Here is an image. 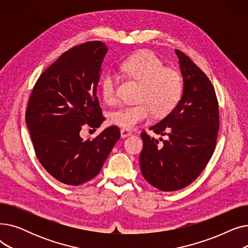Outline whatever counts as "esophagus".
<instances>
[{
    "mask_svg": "<svg viewBox=\"0 0 248 248\" xmlns=\"http://www.w3.org/2000/svg\"><path fill=\"white\" fill-rule=\"evenodd\" d=\"M132 135L131 131H128V129H125V128H123L121 129V137L124 139V138H126V137H129Z\"/></svg>",
    "mask_w": 248,
    "mask_h": 248,
    "instance_id": "1",
    "label": "esophagus"
}]
</instances>
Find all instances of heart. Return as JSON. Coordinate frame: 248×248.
I'll return each mask as SVG.
<instances>
[{
	"mask_svg": "<svg viewBox=\"0 0 248 248\" xmlns=\"http://www.w3.org/2000/svg\"><path fill=\"white\" fill-rule=\"evenodd\" d=\"M121 70L140 83L134 103L122 104L108 115V122L125 129L144 123L154 113L158 117L170 114L183 94V82L178 71L165 67L164 62L149 50L140 51L124 60ZM119 78L109 73L103 77L100 93L103 101H116Z\"/></svg>",
	"mask_w": 248,
	"mask_h": 248,
	"instance_id": "b5f03b06",
	"label": "heart"
}]
</instances>
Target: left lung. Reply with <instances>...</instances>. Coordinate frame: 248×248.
I'll use <instances>...</instances> for the list:
<instances>
[{"mask_svg": "<svg viewBox=\"0 0 248 248\" xmlns=\"http://www.w3.org/2000/svg\"><path fill=\"white\" fill-rule=\"evenodd\" d=\"M183 76L184 91L176 108L151 131L168 136L159 140L146 131L140 155L142 176L164 192L183 189L196 180L210 161L219 129V107L206 74L186 54L175 50Z\"/></svg>", "mask_w": 248, "mask_h": 248, "instance_id": "8db88e82", "label": "left lung"}]
</instances>
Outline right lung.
<instances>
[{
	"label": "right lung",
	"mask_w": 248,
	"mask_h": 248,
	"mask_svg": "<svg viewBox=\"0 0 248 248\" xmlns=\"http://www.w3.org/2000/svg\"><path fill=\"white\" fill-rule=\"evenodd\" d=\"M106 44L89 41L67 50L38 78L26 109L36 157L61 183L81 185L101 170L120 128L111 125L96 138L82 140L83 127L104 121L96 96Z\"/></svg>",
	"instance_id": "obj_1"
}]
</instances>
